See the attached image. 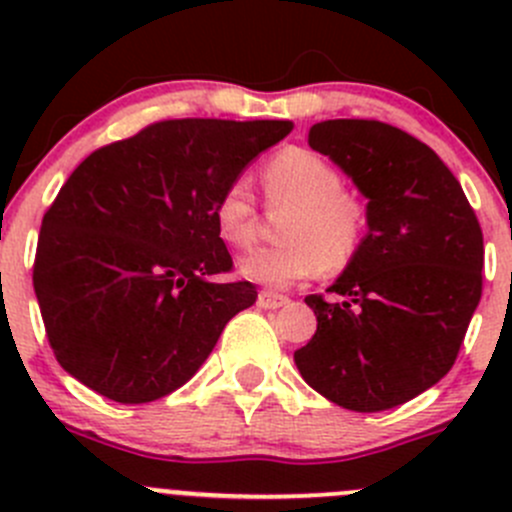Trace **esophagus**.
<instances>
[{"mask_svg":"<svg viewBox=\"0 0 512 512\" xmlns=\"http://www.w3.org/2000/svg\"><path fill=\"white\" fill-rule=\"evenodd\" d=\"M287 302H289V297H285V294L270 292V289H262V292L257 294V304H260L262 309H277Z\"/></svg>","mask_w":512,"mask_h":512,"instance_id":"34e87169","label":"esophagus"}]
</instances>
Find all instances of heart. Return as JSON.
<instances>
[{
    "mask_svg": "<svg viewBox=\"0 0 512 512\" xmlns=\"http://www.w3.org/2000/svg\"><path fill=\"white\" fill-rule=\"evenodd\" d=\"M272 208H289L282 220L285 242L260 247L242 257L240 272L265 287H292L319 272H339L354 262L364 245L366 210L349 193L344 175L332 160L309 148H287L262 170ZM213 225L220 240L247 250L257 237V208L242 178L225 185L213 205Z\"/></svg>",
    "mask_w": 512,
    "mask_h": 512,
    "instance_id": "1",
    "label": "heart"
}]
</instances>
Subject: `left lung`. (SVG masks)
<instances>
[{
  "instance_id": "left-lung-1",
  "label": "left lung",
  "mask_w": 512,
  "mask_h": 512,
  "mask_svg": "<svg viewBox=\"0 0 512 512\" xmlns=\"http://www.w3.org/2000/svg\"><path fill=\"white\" fill-rule=\"evenodd\" d=\"M369 198L359 255L309 294L317 332L294 352L302 379L349 411L406 404L451 371L483 292V232L456 175L411 133L371 118L307 136Z\"/></svg>"
}]
</instances>
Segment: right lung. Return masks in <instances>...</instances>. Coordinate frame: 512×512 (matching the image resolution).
Returning <instances> with one entry per match:
<instances>
[{
    "label": "right lung",
    "mask_w": 512,
    "mask_h": 512,
    "mask_svg": "<svg viewBox=\"0 0 512 512\" xmlns=\"http://www.w3.org/2000/svg\"><path fill=\"white\" fill-rule=\"evenodd\" d=\"M289 121L168 118L91 153L41 220L34 292L56 361L118 404L180 389L252 307V282H215L232 257L213 205Z\"/></svg>",
    "instance_id": "add662e5"
}]
</instances>
